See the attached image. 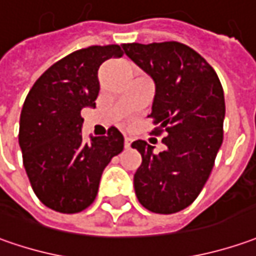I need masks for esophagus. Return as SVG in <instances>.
I'll list each match as a JSON object with an SVG mask.
<instances>
[{"mask_svg": "<svg viewBox=\"0 0 256 256\" xmlns=\"http://www.w3.org/2000/svg\"><path fill=\"white\" fill-rule=\"evenodd\" d=\"M132 142H133V138H132V137H128V136L124 137V147H126V148H128V147H130Z\"/></svg>", "mask_w": 256, "mask_h": 256, "instance_id": "obj_1", "label": "esophagus"}]
</instances>
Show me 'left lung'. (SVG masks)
<instances>
[{"label":"left lung","mask_w":256,"mask_h":256,"mask_svg":"<svg viewBox=\"0 0 256 256\" xmlns=\"http://www.w3.org/2000/svg\"><path fill=\"white\" fill-rule=\"evenodd\" d=\"M122 48L153 79L150 116L160 124L157 132H167L158 154L144 140L132 143L142 154L134 172L137 200L152 212H178L198 197L222 144V86L207 60L184 44L133 42Z\"/></svg>","instance_id":"left-lung-1"}]
</instances>
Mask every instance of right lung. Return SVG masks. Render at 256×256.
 Here are the masks:
<instances>
[{
    "label": "right lung",
    "instance_id": "right-lung-1",
    "mask_svg": "<svg viewBox=\"0 0 256 256\" xmlns=\"http://www.w3.org/2000/svg\"><path fill=\"white\" fill-rule=\"evenodd\" d=\"M122 55L119 45L75 50L45 70L24 102L18 136L24 167L34 192L50 210L75 214L89 207L104 167L123 150L116 128L84 143L80 116L96 104L102 64Z\"/></svg>",
    "mask_w": 256,
    "mask_h": 256
}]
</instances>
